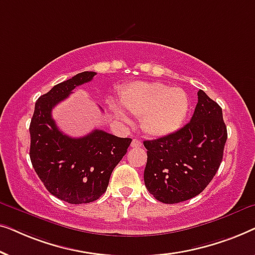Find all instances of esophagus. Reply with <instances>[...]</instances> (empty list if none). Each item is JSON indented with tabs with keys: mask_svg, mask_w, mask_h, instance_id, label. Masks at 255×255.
<instances>
[{
	"mask_svg": "<svg viewBox=\"0 0 255 255\" xmlns=\"http://www.w3.org/2000/svg\"><path fill=\"white\" fill-rule=\"evenodd\" d=\"M142 145V142L139 140V139H133L131 142V147H140V146Z\"/></svg>",
	"mask_w": 255,
	"mask_h": 255,
	"instance_id": "34e87169",
	"label": "esophagus"
}]
</instances>
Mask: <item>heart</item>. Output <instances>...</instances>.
<instances>
[{"label": "heart", "instance_id": "obj_1", "mask_svg": "<svg viewBox=\"0 0 255 255\" xmlns=\"http://www.w3.org/2000/svg\"><path fill=\"white\" fill-rule=\"evenodd\" d=\"M120 102L125 111L141 117V128L152 137H165L179 130L189 110L187 93L179 87L161 82L135 81L121 89ZM122 123L130 124V118L118 107H113Z\"/></svg>", "mask_w": 255, "mask_h": 255}]
</instances>
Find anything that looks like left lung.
Instances as JSON below:
<instances>
[{
    "instance_id": "8db88e82",
    "label": "left lung",
    "mask_w": 255,
    "mask_h": 255,
    "mask_svg": "<svg viewBox=\"0 0 255 255\" xmlns=\"http://www.w3.org/2000/svg\"><path fill=\"white\" fill-rule=\"evenodd\" d=\"M189 123L165 137L145 140V186L162 203L190 200L203 191L221 166L228 139L222 108L203 90Z\"/></svg>"
}]
</instances>
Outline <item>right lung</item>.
I'll list each match as a JSON object with an SVG mask.
<instances>
[{
  "mask_svg": "<svg viewBox=\"0 0 255 255\" xmlns=\"http://www.w3.org/2000/svg\"><path fill=\"white\" fill-rule=\"evenodd\" d=\"M95 75L82 72L55 85L37 100L30 123V159L37 175L52 195L71 204L90 203L106 193L111 173L132 141L97 128L72 138L55 125L52 109Z\"/></svg>",
  "mask_w": 255,
  "mask_h": 255,
  "instance_id": "right-lung-1",
  "label": "right lung"
}]
</instances>
